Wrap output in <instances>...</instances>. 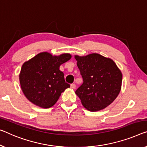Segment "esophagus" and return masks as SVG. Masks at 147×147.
Masks as SVG:
<instances>
[{"label": "esophagus", "instance_id": "obj_1", "mask_svg": "<svg viewBox=\"0 0 147 147\" xmlns=\"http://www.w3.org/2000/svg\"><path fill=\"white\" fill-rule=\"evenodd\" d=\"M71 88L72 89H74L76 88V85L74 84H71Z\"/></svg>", "mask_w": 147, "mask_h": 147}]
</instances>
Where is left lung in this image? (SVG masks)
<instances>
[{
    "label": "left lung",
    "mask_w": 147,
    "mask_h": 147,
    "mask_svg": "<svg viewBox=\"0 0 147 147\" xmlns=\"http://www.w3.org/2000/svg\"><path fill=\"white\" fill-rule=\"evenodd\" d=\"M74 58L84 81L75 92L82 106L90 111L107 108L121 91V71L112 59L98 53Z\"/></svg>",
    "instance_id": "1"
}]
</instances>
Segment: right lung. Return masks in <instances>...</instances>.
<instances>
[{
	"label": "right lung",
	"mask_w": 147,
	"mask_h": 147,
	"mask_svg": "<svg viewBox=\"0 0 147 147\" xmlns=\"http://www.w3.org/2000/svg\"><path fill=\"white\" fill-rule=\"evenodd\" d=\"M71 57L69 53L53 55L50 53L41 52L24 62L19 80L26 98L42 108L55 104L61 93L70 87L59 68Z\"/></svg>",
	"instance_id": "obj_1"
}]
</instances>
